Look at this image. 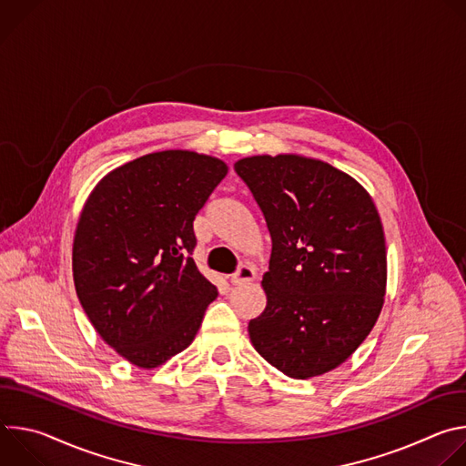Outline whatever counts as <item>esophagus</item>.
I'll return each mask as SVG.
<instances>
[{
	"label": "esophagus",
	"mask_w": 466,
	"mask_h": 466,
	"mask_svg": "<svg viewBox=\"0 0 466 466\" xmlns=\"http://www.w3.org/2000/svg\"><path fill=\"white\" fill-rule=\"evenodd\" d=\"M254 279H256V271L250 268V265H243V268L238 269V273L230 277V284L243 286V284H250Z\"/></svg>",
	"instance_id": "1"
}]
</instances>
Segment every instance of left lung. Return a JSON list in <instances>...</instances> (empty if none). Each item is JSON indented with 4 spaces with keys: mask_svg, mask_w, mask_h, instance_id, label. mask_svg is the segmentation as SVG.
<instances>
[{
    "mask_svg": "<svg viewBox=\"0 0 466 466\" xmlns=\"http://www.w3.org/2000/svg\"><path fill=\"white\" fill-rule=\"evenodd\" d=\"M268 223L273 248L248 322L256 352L295 380L345 363L383 308L387 250L369 191L345 171L300 155L234 164Z\"/></svg>",
    "mask_w": 466,
    "mask_h": 466,
    "instance_id": "left-lung-1",
    "label": "left lung"
}]
</instances>
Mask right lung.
<instances>
[{
	"mask_svg": "<svg viewBox=\"0 0 466 466\" xmlns=\"http://www.w3.org/2000/svg\"><path fill=\"white\" fill-rule=\"evenodd\" d=\"M228 166L169 149L105 175L83 207L72 250L79 302L101 339L155 369L195 339L218 297L191 258L193 219Z\"/></svg>",
	"mask_w": 466,
	"mask_h": 466,
	"instance_id": "1",
	"label": "right lung"
}]
</instances>
